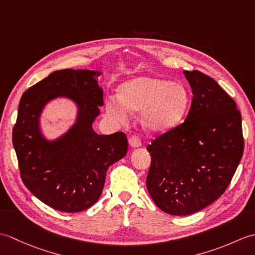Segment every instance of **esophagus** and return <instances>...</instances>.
<instances>
[{
  "label": "esophagus",
  "instance_id": "esophagus-1",
  "mask_svg": "<svg viewBox=\"0 0 255 255\" xmlns=\"http://www.w3.org/2000/svg\"><path fill=\"white\" fill-rule=\"evenodd\" d=\"M129 143H130L132 148H138L141 145V140H140L138 136H132L130 139H129Z\"/></svg>",
  "mask_w": 255,
  "mask_h": 255
}]
</instances>
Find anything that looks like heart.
<instances>
[{
	"label": "heart",
	"mask_w": 255,
	"mask_h": 255,
	"mask_svg": "<svg viewBox=\"0 0 255 255\" xmlns=\"http://www.w3.org/2000/svg\"><path fill=\"white\" fill-rule=\"evenodd\" d=\"M189 102L183 84L144 74L122 84L121 97H108L106 112L118 123L127 122L129 111L142 113L141 123L148 131L163 132L182 122Z\"/></svg>",
	"instance_id": "obj_1"
}]
</instances>
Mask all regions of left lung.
Returning <instances> with one entry per match:
<instances>
[{"instance_id": "left-lung-1", "label": "left lung", "mask_w": 255, "mask_h": 255, "mask_svg": "<svg viewBox=\"0 0 255 255\" xmlns=\"http://www.w3.org/2000/svg\"><path fill=\"white\" fill-rule=\"evenodd\" d=\"M183 73L193 92L185 122L147 147L148 192L161 210L174 216L195 214L219 198L245 149L236 102L203 72Z\"/></svg>"}]
</instances>
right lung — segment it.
I'll return each instance as SVG.
<instances>
[{
	"label": "right lung",
	"instance_id": "right-lung-1",
	"mask_svg": "<svg viewBox=\"0 0 255 255\" xmlns=\"http://www.w3.org/2000/svg\"><path fill=\"white\" fill-rule=\"evenodd\" d=\"M93 70L55 71L21 95L13 145L25 186L49 207L79 213L93 206L105 184L106 172L127 153L124 132L99 134L93 125L103 106V89ZM64 97L78 108L75 124L60 137L48 140L40 116L52 99Z\"/></svg>",
	"mask_w": 255,
	"mask_h": 255
}]
</instances>
